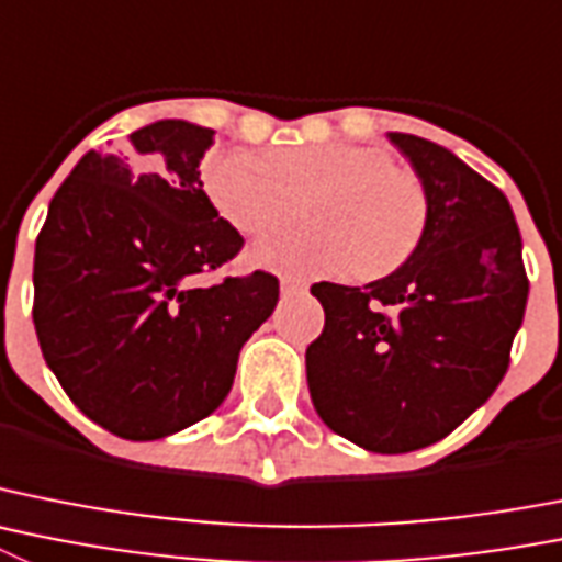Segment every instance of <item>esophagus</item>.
Masks as SVG:
<instances>
[{
  "instance_id": "34e87169",
  "label": "esophagus",
  "mask_w": 562,
  "mask_h": 562,
  "mask_svg": "<svg viewBox=\"0 0 562 562\" xmlns=\"http://www.w3.org/2000/svg\"><path fill=\"white\" fill-rule=\"evenodd\" d=\"M306 281H301V278H295V276H284L281 278V292H284V295H295V292H306Z\"/></svg>"
}]
</instances>
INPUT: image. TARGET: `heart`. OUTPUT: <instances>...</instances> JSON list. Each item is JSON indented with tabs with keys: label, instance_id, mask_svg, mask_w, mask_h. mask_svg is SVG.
<instances>
[{
	"label": "heart",
	"instance_id": "obj_1",
	"mask_svg": "<svg viewBox=\"0 0 562 562\" xmlns=\"http://www.w3.org/2000/svg\"><path fill=\"white\" fill-rule=\"evenodd\" d=\"M203 183L211 203L241 234L290 223L303 200L315 198L308 205L315 228L278 231L250 250L256 265L301 276H387L415 254L429 223L424 180L364 144L214 150L203 164Z\"/></svg>",
	"mask_w": 562,
	"mask_h": 562
}]
</instances>
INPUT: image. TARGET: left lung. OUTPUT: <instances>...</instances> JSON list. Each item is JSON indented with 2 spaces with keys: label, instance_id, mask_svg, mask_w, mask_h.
I'll return each mask as SVG.
<instances>
[{
  "label": "left lung",
  "instance_id": "1",
  "mask_svg": "<svg viewBox=\"0 0 562 562\" xmlns=\"http://www.w3.org/2000/svg\"><path fill=\"white\" fill-rule=\"evenodd\" d=\"M429 194L420 245L368 286L321 284L308 393L331 431L375 454L442 440L507 373L529 281L502 189L429 138L390 133Z\"/></svg>",
  "mask_w": 562,
  "mask_h": 562
}]
</instances>
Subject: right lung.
<instances>
[{
    "instance_id": "1",
    "label": "right lung",
    "mask_w": 562,
    "mask_h": 562,
    "mask_svg": "<svg viewBox=\"0 0 562 562\" xmlns=\"http://www.w3.org/2000/svg\"><path fill=\"white\" fill-rule=\"evenodd\" d=\"M211 142V127L161 120L89 150L35 239L41 353L77 409L125 440L209 418L278 303L261 270L198 284L245 245L203 192Z\"/></svg>"
}]
</instances>
